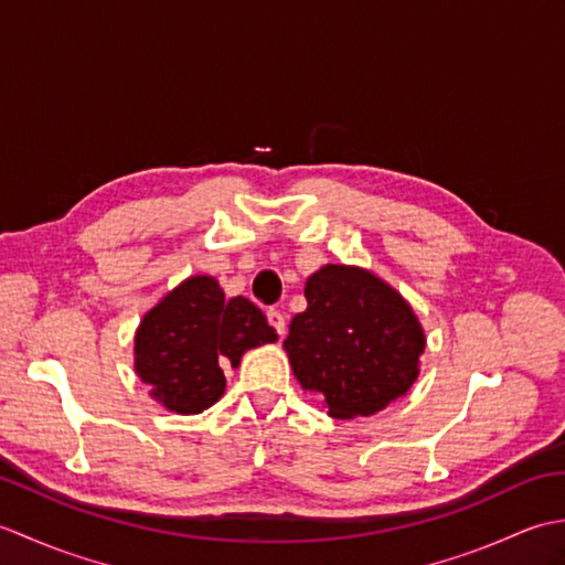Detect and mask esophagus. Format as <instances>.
<instances>
[{"instance_id":"1","label":"esophagus","mask_w":565,"mask_h":565,"mask_svg":"<svg viewBox=\"0 0 565 565\" xmlns=\"http://www.w3.org/2000/svg\"><path fill=\"white\" fill-rule=\"evenodd\" d=\"M267 320H269V326L284 338V334H286V318H284L281 310L269 308V310H267Z\"/></svg>"}]
</instances>
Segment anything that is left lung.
Instances as JSON below:
<instances>
[{"instance_id": "left-lung-1", "label": "left lung", "mask_w": 565, "mask_h": 565, "mask_svg": "<svg viewBox=\"0 0 565 565\" xmlns=\"http://www.w3.org/2000/svg\"><path fill=\"white\" fill-rule=\"evenodd\" d=\"M303 294L308 308L291 320L284 350L330 417L376 415L411 391L427 338L391 284L364 267L326 264Z\"/></svg>"}]
</instances>
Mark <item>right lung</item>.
Instances as JSON below:
<instances>
[{
  "label": "right lung",
  "mask_w": 565,
  "mask_h": 565,
  "mask_svg": "<svg viewBox=\"0 0 565 565\" xmlns=\"http://www.w3.org/2000/svg\"><path fill=\"white\" fill-rule=\"evenodd\" d=\"M279 334L245 296L225 298L209 274L189 276L154 303L136 330L134 366L150 398L177 415H199L225 393L223 366Z\"/></svg>",
  "instance_id": "right-lung-1"
}]
</instances>
